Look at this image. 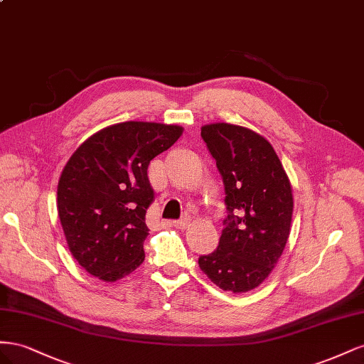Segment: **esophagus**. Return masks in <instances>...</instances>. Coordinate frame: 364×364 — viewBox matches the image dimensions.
Segmentation results:
<instances>
[{
    "label": "esophagus",
    "mask_w": 364,
    "mask_h": 364,
    "mask_svg": "<svg viewBox=\"0 0 364 364\" xmlns=\"http://www.w3.org/2000/svg\"><path fill=\"white\" fill-rule=\"evenodd\" d=\"M189 224V220L188 218H181V220H176V221H172V225L176 227V228H186Z\"/></svg>",
    "instance_id": "34e87169"
}]
</instances>
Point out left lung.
<instances>
[{
  "label": "left lung",
  "instance_id": "left-lung-1",
  "mask_svg": "<svg viewBox=\"0 0 364 364\" xmlns=\"http://www.w3.org/2000/svg\"><path fill=\"white\" fill-rule=\"evenodd\" d=\"M225 191L227 216L216 250L198 264L224 291L261 285L282 256L293 216V191L273 146L262 136L230 123L201 128Z\"/></svg>",
  "mask_w": 364,
  "mask_h": 364
}]
</instances>
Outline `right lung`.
Listing matches in <instances>:
<instances>
[{"label":"right lung","mask_w":364,"mask_h":364,"mask_svg":"<svg viewBox=\"0 0 364 364\" xmlns=\"http://www.w3.org/2000/svg\"><path fill=\"white\" fill-rule=\"evenodd\" d=\"M181 134L176 124L123 122L70 157L58 184V213L73 257L90 274L114 282L144 261L154 201L148 166Z\"/></svg>","instance_id":"1"}]
</instances>
